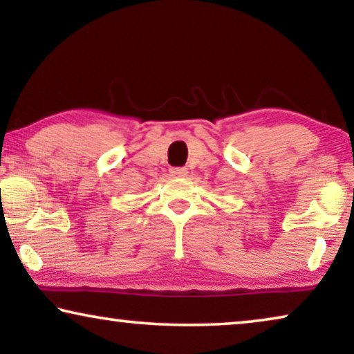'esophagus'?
I'll list each match as a JSON object with an SVG mask.
<instances>
[{"label":"esophagus","mask_w":354,"mask_h":354,"mask_svg":"<svg viewBox=\"0 0 354 354\" xmlns=\"http://www.w3.org/2000/svg\"><path fill=\"white\" fill-rule=\"evenodd\" d=\"M188 174V171L185 167H172L171 169V176L174 177H185Z\"/></svg>","instance_id":"34e87169"}]
</instances>
